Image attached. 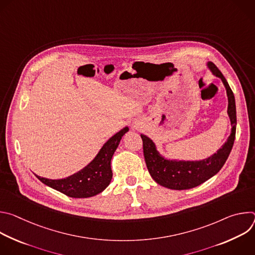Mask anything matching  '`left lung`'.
<instances>
[{
  "mask_svg": "<svg viewBox=\"0 0 255 255\" xmlns=\"http://www.w3.org/2000/svg\"><path fill=\"white\" fill-rule=\"evenodd\" d=\"M208 66L216 77L222 80L228 96V115L232 130L222 148L211 157L200 161L166 160L159 155L152 140L141 134L143 154L150 175L158 185L170 190H188L205 183L222 168L233 147L237 124L234 94L218 67L212 62H209Z\"/></svg>",
  "mask_w": 255,
  "mask_h": 255,
  "instance_id": "left-lung-1",
  "label": "left lung"
}]
</instances>
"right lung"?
Segmentation results:
<instances>
[{
  "mask_svg": "<svg viewBox=\"0 0 255 255\" xmlns=\"http://www.w3.org/2000/svg\"><path fill=\"white\" fill-rule=\"evenodd\" d=\"M128 131L125 127L109 139L95 159L81 171L62 179H48L37 176L42 183L71 198H90L103 192L112 179L111 159L122 136Z\"/></svg>",
  "mask_w": 255,
  "mask_h": 255,
  "instance_id": "obj_1",
  "label": "right lung"
}]
</instances>
